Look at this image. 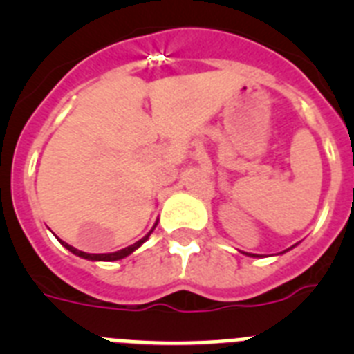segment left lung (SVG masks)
Segmentation results:
<instances>
[{"instance_id": "left-lung-1", "label": "left lung", "mask_w": 354, "mask_h": 354, "mask_svg": "<svg viewBox=\"0 0 354 354\" xmlns=\"http://www.w3.org/2000/svg\"><path fill=\"white\" fill-rule=\"evenodd\" d=\"M250 257H259V255H255V253H248Z\"/></svg>"}]
</instances>
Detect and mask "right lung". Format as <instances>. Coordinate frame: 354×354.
<instances>
[{
    "mask_svg": "<svg viewBox=\"0 0 354 354\" xmlns=\"http://www.w3.org/2000/svg\"><path fill=\"white\" fill-rule=\"evenodd\" d=\"M156 225H158V223H156ZM156 225H154V228H156ZM154 228H152V230H154ZM152 230H150V232L147 234L145 237H142V239H140V241H136L134 245L127 246V248H122V250H118V252H113V253H86V252H81V250L74 248V246L67 245V243H64V241H62V239H58V241H60L62 245H64L65 248L68 250V252H72V253H74V255H77V257L86 259V261H106V262H111V261H120V259H124V257H127V255H131V253H133L136 248H140V246H142L143 243H145V241L149 239V236H150V234H152Z\"/></svg>",
    "mask_w": 354,
    "mask_h": 354,
    "instance_id": "right-lung-1",
    "label": "right lung"
}]
</instances>
